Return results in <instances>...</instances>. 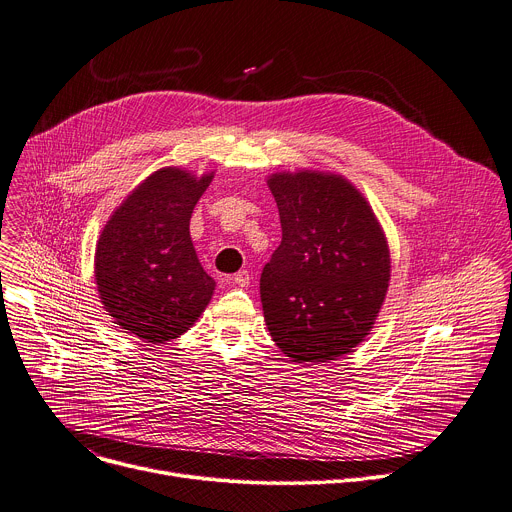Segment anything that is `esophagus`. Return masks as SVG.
<instances>
[{
	"label": "esophagus",
	"mask_w": 512,
	"mask_h": 512,
	"mask_svg": "<svg viewBox=\"0 0 512 512\" xmlns=\"http://www.w3.org/2000/svg\"><path fill=\"white\" fill-rule=\"evenodd\" d=\"M232 284L235 286H239V288H249V284H251V277H249V271H239V273H235V277H232Z\"/></svg>",
	"instance_id": "1"
}]
</instances>
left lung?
Masks as SVG:
<instances>
[{
	"instance_id": "obj_1",
	"label": "left lung",
	"mask_w": 512,
	"mask_h": 512,
	"mask_svg": "<svg viewBox=\"0 0 512 512\" xmlns=\"http://www.w3.org/2000/svg\"><path fill=\"white\" fill-rule=\"evenodd\" d=\"M282 243L263 267L261 304L271 339L292 361L351 353L374 329L390 284V247L355 185L329 171L267 177Z\"/></svg>"
}]
</instances>
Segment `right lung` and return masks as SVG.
<instances>
[{
    "instance_id": "add662e5",
    "label": "right lung",
    "mask_w": 512,
    "mask_h": 512,
    "mask_svg": "<svg viewBox=\"0 0 512 512\" xmlns=\"http://www.w3.org/2000/svg\"><path fill=\"white\" fill-rule=\"evenodd\" d=\"M214 177L163 167L122 200L102 228L94 275L100 300L124 333L159 345L200 318L216 282L204 271L190 218Z\"/></svg>"
}]
</instances>
